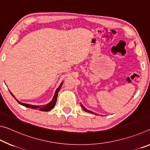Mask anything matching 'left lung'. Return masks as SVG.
<instances>
[{
    "mask_svg": "<svg viewBox=\"0 0 150 150\" xmlns=\"http://www.w3.org/2000/svg\"><path fill=\"white\" fill-rule=\"evenodd\" d=\"M81 107H82V108L83 109V110H84L85 112H89V113H91V114H95V115H96V113H95V112H93V111H91V110H88V109H87V108H85V106H83V105H82V104H81Z\"/></svg>",
    "mask_w": 150,
    "mask_h": 150,
    "instance_id": "1",
    "label": "left lung"
}]
</instances>
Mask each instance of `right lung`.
<instances>
[{
	"mask_svg": "<svg viewBox=\"0 0 150 150\" xmlns=\"http://www.w3.org/2000/svg\"><path fill=\"white\" fill-rule=\"evenodd\" d=\"M63 85V81L62 82V83H61L59 87H58L56 91H55V94H54V97H53L52 101H51L50 103H49L48 104H47V105H40V106H38V105H29V104H26V103H21L20 102V101L18 100H17L16 97L13 95V94H12L11 91H10V93H11V95H12V96L15 98V99L16 100V101L20 105H21L22 106H25V107H27V108H31L32 109H38L39 110H41V111H45V112H47L49 111L50 110H52V109L53 108H54V106L55 105V103H56V100H57V95H58V92H59L61 87H62V86Z\"/></svg>",
	"mask_w": 150,
	"mask_h": 150,
	"instance_id": "1",
	"label": "right lung"
}]
</instances>
